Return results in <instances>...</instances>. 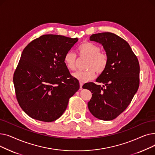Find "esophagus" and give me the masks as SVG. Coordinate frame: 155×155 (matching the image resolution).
Returning <instances> with one entry per match:
<instances>
[{
	"mask_svg": "<svg viewBox=\"0 0 155 155\" xmlns=\"http://www.w3.org/2000/svg\"><path fill=\"white\" fill-rule=\"evenodd\" d=\"M84 85V83L82 82H80V88L82 89V86Z\"/></svg>",
	"mask_w": 155,
	"mask_h": 155,
	"instance_id": "34e87169",
	"label": "esophagus"
}]
</instances>
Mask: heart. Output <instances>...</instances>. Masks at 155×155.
Wrapping results in <instances>:
<instances>
[{
  "label": "heart",
  "instance_id": "b5f03b06",
  "mask_svg": "<svg viewBox=\"0 0 155 155\" xmlns=\"http://www.w3.org/2000/svg\"><path fill=\"white\" fill-rule=\"evenodd\" d=\"M79 56L86 58L85 71H78L73 74L75 78L82 82H88L95 77V71L101 74L106 69L108 64V56L101 51V47L92 42L84 41L77 48ZM77 56L71 51H68L64 56V61L69 70L77 69Z\"/></svg>",
  "mask_w": 155,
  "mask_h": 155
}]
</instances>
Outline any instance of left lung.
Wrapping results in <instances>:
<instances>
[{"label": "left lung", "mask_w": 155, "mask_h": 155, "mask_svg": "<svg viewBox=\"0 0 155 155\" xmlns=\"http://www.w3.org/2000/svg\"><path fill=\"white\" fill-rule=\"evenodd\" d=\"M90 40L102 44L108 64L96 80L104 85L90 82L82 87L92 93L88 107L97 119H114L126 110L139 88V61L127 42L112 32L94 34Z\"/></svg>", "instance_id": "obj_1"}]
</instances>
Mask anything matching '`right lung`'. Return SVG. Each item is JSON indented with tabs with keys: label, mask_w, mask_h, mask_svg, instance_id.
Here are the masks:
<instances>
[{
	"label": "right lung",
	"mask_w": 155,
	"mask_h": 155,
	"mask_svg": "<svg viewBox=\"0 0 155 155\" xmlns=\"http://www.w3.org/2000/svg\"><path fill=\"white\" fill-rule=\"evenodd\" d=\"M77 41L78 38L45 35L24 49L13 82L20 107L31 118L43 122L58 119L78 91V80L64 61V54Z\"/></svg>",
	"instance_id": "obj_1"
}]
</instances>
